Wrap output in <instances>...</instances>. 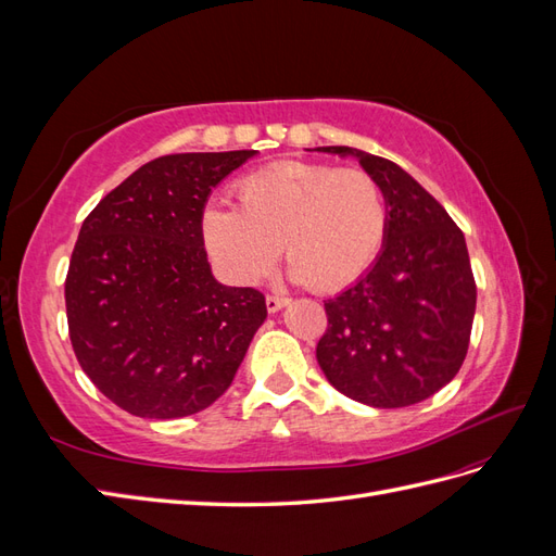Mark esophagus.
I'll use <instances>...</instances> for the list:
<instances>
[{
	"label": "esophagus",
	"instance_id": "1",
	"mask_svg": "<svg viewBox=\"0 0 556 556\" xmlns=\"http://www.w3.org/2000/svg\"><path fill=\"white\" fill-rule=\"evenodd\" d=\"M288 304H290V299H285V296H274V294L266 296V311L268 313H278L280 308H285Z\"/></svg>",
	"mask_w": 556,
	"mask_h": 556
}]
</instances>
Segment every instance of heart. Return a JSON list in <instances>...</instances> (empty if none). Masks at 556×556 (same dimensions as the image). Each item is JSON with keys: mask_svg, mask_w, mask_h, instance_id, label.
<instances>
[{"mask_svg": "<svg viewBox=\"0 0 556 556\" xmlns=\"http://www.w3.org/2000/svg\"><path fill=\"white\" fill-rule=\"evenodd\" d=\"M239 208L208 204L201 237L217 268L239 285L260 282L282 248L290 276L317 292L348 288L380 255L387 201L362 169L282 160L237 182Z\"/></svg>", "mask_w": 556, "mask_h": 556, "instance_id": "obj_1", "label": "heart"}]
</instances>
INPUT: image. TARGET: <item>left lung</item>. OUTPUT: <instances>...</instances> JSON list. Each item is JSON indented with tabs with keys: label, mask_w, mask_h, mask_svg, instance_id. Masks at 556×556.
Instances as JSON below:
<instances>
[{
	"label": "left lung",
	"mask_w": 556,
	"mask_h": 556,
	"mask_svg": "<svg viewBox=\"0 0 556 556\" xmlns=\"http://www.w3.org/2000/svg\"><path fill=\"white\" fill-rule=\"evenodd\" d=\"M387 201V237L368 271L325 301L317 343L327 380L371 408H406L435 394L464 364L476 315V280L462 229L399 164L348 146Z\"/></svg>",
	"instance_id": "8db88e82"
}]
</instances>
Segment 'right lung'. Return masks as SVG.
I'll list each match as a JSON object with an SVG mask.
<instances>
[{
  "label": "right lung",
  "mask_w": 556,
  "mask_h": 556,
  "mask_svg": "<svg viewBox=\"0 0 556 556\" xmlns=\"http://www.w3.org/2000/svg\"><path fill=\"white\" fill-rule=\"evenodd\" d=\"M257 150L143 164L80 227L64 282L78 364L123 410L176 419L208 408L266 319L264 294L217 282L201 237L211 192Z\"/></svg>",
  "instance_id": "right-lung-1"
}]
</instances>
